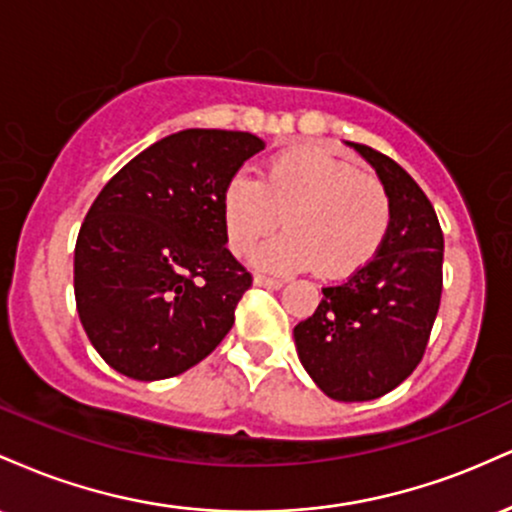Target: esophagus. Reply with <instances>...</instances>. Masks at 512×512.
Wrapping results in <instances>:
<instances>
[{
  "instance_id": "1",
  "label": "esophagus",
  "mask_w": 512,
  "mask_h": 512,
  "mask_svg": "<svg viewBox=\"0 0 512 512\" xmlns=\"http://www.w3.org/2000/svg\"><path fill=\"white\" fill-rule=\"evenodd\" d=\"M255 286H262V289H272V291H276V289H281V286H284V281H281V279H272V276L257 274V276H255Z\"/></svg>"
}]
</instances>
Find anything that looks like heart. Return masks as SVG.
Listing matches in <instances>:
<instances>
[{
  "instance_id": "heart-1",
  "label": "heart",
  "mask_w": 512,
  "mask_h": 512,
  "mask_svg": "<svg viewBox=\"0 0 512 512\" xmlns=\"http://www.w3.org/2000/svg\"><path fill=\"white\" fill-rule=\"evenodd\" d=\"M281 216L289 233L262 245L252 262L276 274L315 264L322 276L342 279L383 248L392 204L375 175L320 146H296L276 154L262 180L233 175L221 195L223 233L236 255L274 233Z\"/></svg>"
}]
</instances>
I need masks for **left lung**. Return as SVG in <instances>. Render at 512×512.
Masks as SVG:
<instances>
[{
	"label": "left lung",
	"instance_id": "8db88e82",
	"mask_svg": "<svg viewBox=\"0 0 512 512\" xmlns=\"http://www.w3.org/2000/svg\"><path fill=\"white\" fill-rule=\"evenodd\" d=\"M346 144L385 185L390 231L366 267L322 289L315 313L293 327V342L327 397L368 402L395 390L424 356L443 291V231L407 170L370 146Z\"/></svg>",
	"mask_w": 512,
	"mask_h": 512
}]
</instances>
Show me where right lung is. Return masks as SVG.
I'll use <instances>...</instances> for the list:
<instances>
[{"label":"right lung","mask_w":512,"mask_h":512,"mask_svg":"<svg viewBox=\"0 0 512 512\" xmlns=\"http://www.w3.org/2000/svg\"><path fill=\"white\" fill-rule=\"evenodd\" d=\"M264 142L182 129L120 168L81 223L74 298L93 349L127 378L163 380L207 358L252 276L226 248L221 195Z\"/></svg>","instance_id":"add662e5"}]
</instances>
